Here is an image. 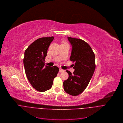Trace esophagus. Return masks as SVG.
<instances>
[{"label": "esophagus", "mask_w": 123, "mask_h": 123, "mask_svg": "<svg viewBox=\"0 0 123 123\" xmlns=\"http://www.w3.org/2000/svg\"><path fill=\"white\" fill-rule=\"evenodd\" d=\"M64 70H63V69H61V68L60 69V72H64Z\"/></svg>", "instance_id": "1"}]
</instances>
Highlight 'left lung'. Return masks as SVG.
<instances>
[{"mask_svg":"<svg viewBox=\"0 0 123 123\" xmlns=\"http://www.w3.org/2000/svg\"><path fill=\"white\" fill-rule=\"evenodd\" d=\"M72 45L71 61L75 69L73 74L66 70L69 77L63 82L66 92L73 96L82 93L87 87L95 69V55L89 44L83 40L68 37Z\"/></svg>","mask_w":123,"mask_h":123,"instance_id":"1","label":"left lung"}]
</instances>
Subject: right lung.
I'll return each instance as SVG.
<instances>
[{"instance_id":"obj_1","label":"right lung","mask_w":123,"mask_h":123,"mask_svg":"<svg viewBox=\"0 0 123 123\" xmlns=\"http://www.w3.org/2000/svg\"><path fill=\"white\" fill-rule=\"evenodd\" d=\"M53 39V36L39 38L25 52L23 62L26 75L31 86L39 92L49 90L59 71L56 66L44 65L47 49Z\"/></svg>"}]
</instances>
